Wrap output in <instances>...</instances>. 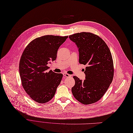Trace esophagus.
<instances>
[{"mask_svg":"<svg viewBox=\"0 0 133 133\" xmlns=\"http://www.w3.org/2000/svg\"><path fill=\"white\" fill-rule=\"evenodd\" d=\"M63 76H64V77H71V75H70L66 74V73L63 74Z\"/></svg>","mask_w":133,"mask_h":133,"instance_id":"esophagus-1","label":"esophagus"}]
</instances>
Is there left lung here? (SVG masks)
<instances>
[{
  "mask_svg": "<svg viewBox=\"0 0 133 133\" xmlns=\"http://www.w3.org/2000/svg\"><path fill=\"white\" fill-rule=\"evenodd\" d=\"M69 38L78 49L79 63L87 66L84 81L74 76L75 84L72 93L82 104L94 103L102 97L113 79L110 51L103 40L90 32L75 34Z\"/></svg>",
  "mask_w": 133,
  "mask_h": 133,
  "instance_id": "obj_1",
  "label": "left lung"
}]
</instances>
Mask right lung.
Wrapping results in <instances>:
<instances>
[{"label":"right lung","instance_id":"1","mask_svg":"<svg viewBox=\"0 0 133 133\" xmlns=\"http://www.w3.org/2000/svg\"><path fill=\"white\" fill-rule=\"evenodd\" d=\"M68 36L46 35L31 42L25 49L19 63L23 87L30 97L45 103L54 96L63 74L48 71V63L55 61L58 49Z\"/></svg>","mask_w":133,"mask_h":133}]
</instances>
